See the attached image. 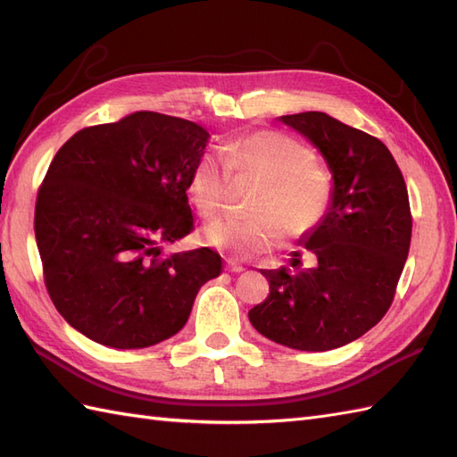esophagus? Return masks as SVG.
<instances>
[{"label":"esophagus","mask_w":457,"mask_h":457,"mask_svg":"<svg viewBox=\"0 0 457 457\" xmlns=\"http://www.w3.org/2000/svg\"><path fill=\"white\" fill-rule=\"evenodd\" d=\"M226 269L231 270V273H244V270H245V267L241 265L239 261H236V259H228L226 261Z\"/></svg>","instance_id":"esophagus-1"}]
</instances>
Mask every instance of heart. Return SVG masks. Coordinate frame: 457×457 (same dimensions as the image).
Returning a JSON list of instances; mask_svg holds the SVG:
<instances>
[{
	"label": "heart",
	"mask_w": 457,
	"mask_h": 457,
	"mask_svg": "<svg viewBox=\"0 0 457 457\" xmlns=\"http://www.w3.org/2000/svg\"><path fill=\"white\" fill-rule=\"evenodd\" d=\"M221 151L223 157L204 153L190 170L188 194L202 216L212 218L226 208L234 179L259 188L249 204L253 216L220 218L204 228L212 247L253 257L277 247L285 234H308L328 216L334 177L306 143L277 129H257Z\"/></svg>",
	"instance_id": "obj_1"
}]
</instances>
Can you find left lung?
Here are the masks:
<instances>
[{"label":"left lung","mask_w":457,"mask_h":457,"mask_svg":"<svg viewBox=\"0 0 457 457\" xmlns=\"http://www.w3.org/2000/svg\"><path fill=\"white\" fill-rule=\"evenodd\" d=\"M322 151L334 172V202L303 241L314 265L261 273L269 296L249 310L259 334L273 342L328 352L369 332L391 308L409 255L412 213L409 192L391 151L373 135L322 112L283 115Z\"/></svg>","instance_id":"1"}]
</instances>
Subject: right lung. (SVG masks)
Returning a JSON list of instances; mask_svg holds the SVG:
<instances>
[{"mask_svg": "<svg viewBox=\"0 0 457 457\" xmlns=\"http://www.w3.org/2000/svg\"><path fill=\"white\" fill-rule=\"evenodd\" d=\"M208 137L194 121L135 112L80 129L54 154L35 237L48 296L86 337L118 349L159 344L220 275L216 251L159 247L194 229L188 179Z\"/></svg>", "mask_w": 457, "mask_h": 457, "instance_id": "add662e5", "label": "right lung"}]
</instances>
